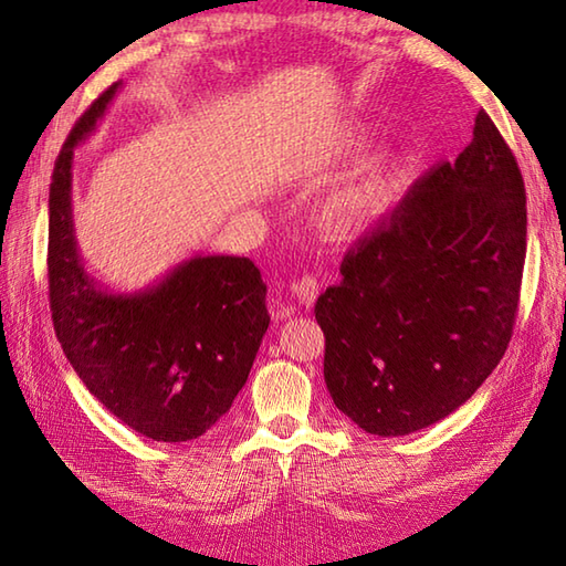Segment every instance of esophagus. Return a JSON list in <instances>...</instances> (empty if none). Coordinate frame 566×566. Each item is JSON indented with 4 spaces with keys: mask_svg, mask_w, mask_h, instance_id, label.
<instances>
[{
    "mask_svg": "<svg viewBox=\"0 0 566 566\" xmlns=\"http://www.w3.org/2000/svg\"><path fill=\"white\" fill-rule=\"evenodd\" d=\"M290 290H292V296L296 298L298 304L311 306V304L316 302V296H318V280H316L314 274H304L302 280H294L290 284Z\"/></svg>",
    "mask_w": 566,
    "mask_h": 566,
    "instance_id": "obj_1",
    "label": "esophagus"
}]
</instances>
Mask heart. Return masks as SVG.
<instances>
[{
  "label": "heart",
  "instance_id": "b5f03b06",
  "mask_svg": "<svg viewBox=\"0 0 566 566\" xmlns=\"http://www.w3.org/2000/svg\"><path fill=\"white\" fill-rule=\"evenodd\" d=\"M406 160L384 150L367 160L335 195L323 203L318 226L328 240H350L377 223L401 187Z\"/></svg>",
  "mask_w": 566,
  "mask_h": 566
}]
</instances>
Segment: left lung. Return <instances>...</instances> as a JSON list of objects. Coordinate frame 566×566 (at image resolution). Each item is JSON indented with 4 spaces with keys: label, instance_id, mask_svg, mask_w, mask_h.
I'll list each match as a JSON object with an SVG mask.
<instances>
[{
    "label": "left lung",
    "instance_id": "left-lung-1",
    "mask_svg": "<svg viewBox=\"0 0 566 566\" xmlns=\"http://www.w3.org/2000/svg\"><path fill=\"white\" fill-rule=\"evenodd\" d=\"M525 233L518 163L482 109L457 160L420 177L318 296L333 403L394 438L472 399L511 340Z\"/></svg>",
    "mask_w": 566,
    "mask_h": 566
}]
</instances>
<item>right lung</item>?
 <instances>
[{
	"instance_id": "1",
	"label": "right lung",
	"mask_w": 566,
	"mask_h": 566,
	"mask_svg": "<svg viewBox=\"0 0 566 566\" xmlns=\"http://www.w3.org/2000/svg\"><path fill=\"white\" fill-rule=\"evenodd\" d=\"M122 82L94 99L60 150L48 199V292L72 369L122 423L158 442L203 436L245 387L270 314L250 258L195 255L158 284L114 294L87 274L72 223V158Z\"/></svg>"
}]
</instances>
